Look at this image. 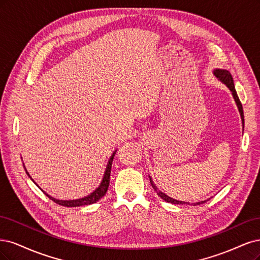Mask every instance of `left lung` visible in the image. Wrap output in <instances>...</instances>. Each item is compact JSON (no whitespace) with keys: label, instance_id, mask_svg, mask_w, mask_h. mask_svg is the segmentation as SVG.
<instances>
[{"label":"left lung","instance_id":"left-lung-1","mask_svg":"<svg viewBox=\"0 0 260 260\" xmlns=\"http://www.w3.org/2000/svg\"><path fill=\"white\" fill-rule=\"evenodd\" d=\"M213 73H214L215 77L218 79V81L223 83V84L227 86L230 89L231 93H232V96L234 98V102H236V104H237V107L239 109V112H240V115H241V120H242V124H243V129H244V113H243V107H242V104H241L240 99H239V96L237 94L236 87H234V83H233V79H232L231 73L228 70H225V69H214ZM149 178H150V182H151V186H152V188L154 189V191L157 193V196L160 197L162 200H164L165 202H169V203H172V204H188V205L196 206V205L203 204V203L206 202V201L209 200V199H207V200H204V201H200V202H197V203H189V202H183V201L175 200V199L169 197L167 194H165L164 192L158 190V188L154 185L153 180L151 179V177H150V176H149Z\"/></svg>","mask_w":260,"mask_h":260}]
</instances>
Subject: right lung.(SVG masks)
Returning a JSON list of instances; mask_svg holds the SVG:
<instances>
[{
    "label": "right lung",
    "instance_id": "right-lung-1",
    "mask_svg": "<svg viewBox=\"0 0 260 260\" xmlns=\"http://www.w3.org/2000/svg\"><path fill=\"white\" fill-rule=\"evenodd\" d=\"M115 152H116V150H114L113 153H112L111 156H110V158H109V161H108L107 166H106L105 173H104V177H103L102 181H100L99 186H98L93 192H91V193H89L88 196H86V197H84V198H80V199H75V200H58V199H55V198L51 197L49 194H47L46 192L42 190L41 188H40V189L44 192V193L46 194V197H48L52 201H54L55 203L59 204V205H62V206H67V207H78V206L90 205V204H93V203H96L97 201H99L100 199H102V198L106 194V192H107V190H108L109 181H110V174H111L112 161H113V157H114V155H115ZM22 164H23V163H22ZM23 167H24V171H26L27 175L29 176V178H30L33 182L36 183V181L33 180L31 176L29 175V173H28V171H27V169H26V166H24V164H23ZM36 185H37V183H36ZM37 186H38V185H37ZM38 187H39V186H38Z\"/></svg>",
    "mask_w": 260,
    "mask_h": 260
}]
</instances>
